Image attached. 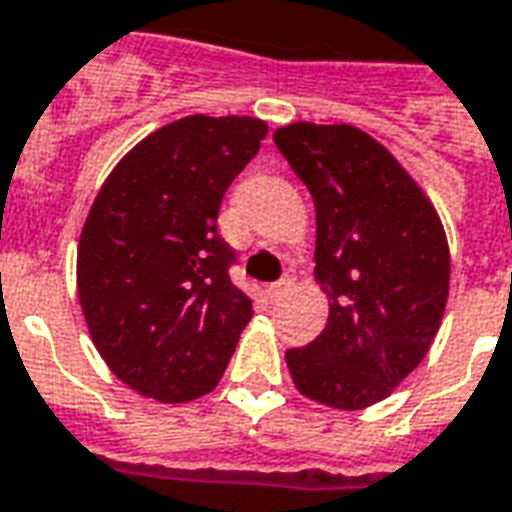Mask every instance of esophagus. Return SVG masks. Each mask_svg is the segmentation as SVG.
Segmentation results:
<instances>
[{"instance_id":"obj_1","label":"esophagus","mask_w":512,"mask_h":512,"mask_svg":"<svg viewBox=\"0 0 512 512\" xmlns=\"http://www.w3.org/2000/svg\"><path fill=\"white\" fill-rule=\"evenodd\" d=\"M293 288H296V274H288L285 279H279L277 285H271L268 293H271V299H282V296H288Z\"/></svg>"}]
</instances>
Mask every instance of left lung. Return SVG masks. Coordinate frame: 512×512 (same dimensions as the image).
<instances>
[{"mask_svg": "<svg viewBox=\"0 0 512 512\" xmlns=\"http://www.w3.org/2000/svg\"><path fill=\"white\" fill-rule=\"evenodd\" d=\"M274 142L315 200V282L329 299L326 329L285 362L304 397L359 411L392 395L436 340L447 233L422 186L362 128L299 120Z\"/></svg>", "mask_w": 512, "mask_h": 512, "instance_id": "obj_1", "label": "left lung"}]
</instances>
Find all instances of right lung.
Masks as SVG:
<instances>
[{"instance_id":"1","label":"right lung","mask_w":512,"mask_h":512,"mask_svg":"<svg viewBox=\"0 0 512 512\" xmlns=\"http://www.w3.org/2000/svg\"><path fill=\"white\" fill-rule=\"evenodd\" d=\"M266 134L260 117L172 120L117 161L84 219V321L106 367L142 397L208 395L252 318V301L227 277L235 255L216 219Z\"/></svg>"}]
</instances>
